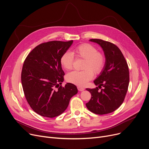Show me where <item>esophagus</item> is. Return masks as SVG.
Segmentation results:
<instances>
[{
    "instance_id": "1",
    "label": "esophagus",
    "mask_w": 149,
    "mask_h": 149,
    "mask_svg": "<svg viewBox=\"0 0 149 149\" xmlns=\"http://www.w3.org/2000/svg\"><path fill=\"white\" fill-rule=\"evenodd\" d=\"M77 89L78 90H79V91H83L84 90V88H82L81 86H78L77 87Z\"/></svg>"
}]
</instances>
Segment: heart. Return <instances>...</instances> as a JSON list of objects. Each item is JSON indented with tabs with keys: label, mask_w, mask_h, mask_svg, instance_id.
Returning <instances> with one entry per match:
<instances>
[{
	"label": "heart",
	"mask_w": 149,
	"mask_h": 149,
	"mask_svg": "<svg viewBox=\"0 0 149 149\" xmlns=\"http://www.w3.org/2000/svg\"><path fill=\"white\" fill-rule=\"evenodd\" d=\"M77 57L84 58L86 61L83 66L84 70L81 71L74 70L66 75V80L72 84L84 86L91 80L93 73L100 74L105 66L106 58L103 54L99 53L94 46L88 43L80 45L75 48ZM74 61V55L72 51L65 52L60 58L61 66L66 70L71 69Z\"/></svg>",
	"instance_id": "obj_1"
}]
</instances>
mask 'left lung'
<instances>
[{
	"label": "left lung",
	"mask_w": 149,
	"mask_h": 149,
	"mask_svg": "<svg viewBox=\"0 0 149 149\" xmlns=\"http://www.w3.org/2000/svg\"><path fill=\"white\" fill-rule=\"evenodd\" d=\"M103 49L106 63L93 83L94 89L86 88L91 98L86 104L88 110L98 115L111 113L123 103L129 84V71L127 62L120 49L115 45L101 39H91ZM104 89L101 91L98 88Z\"/></svg>",
	"instance_id": "8db88e82"
}]
</instances>
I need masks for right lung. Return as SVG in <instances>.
<instances>
[{"label": "right lung", "mask_w": 149, "mask_h": 149, "mask_svg": "<svg viewBox=\"0 0 149 149\" xmlns=\"http://www.w3.org/2000/svg\"><path fill=\"white\" fill-rule=\"evenodd\" d=\"M68 42L51 41L36 46L23 63L21 81L25 96L33 110L42 116L54 118L63 113L77 94L76 86L64 80L60 58L72 45Z\"/></svg>", "instance_id": "1"}]
</instances>
